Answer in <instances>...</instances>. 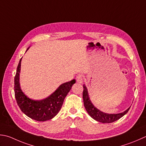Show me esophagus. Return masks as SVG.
I'll use <instances>...</instances> for the list:
<instances>
[{
    "instance_id": "34e87169",
    "label": "esophagus",
    "mask_w": 146,
    "mask_h": 146,
    "mask_svg": "<svg viewBox=\"0 0 146 146\" xmlns=\"http://www.w3.org/2000/svg\"><path fill=\"white\" fill-rule=\"evenodd\" d=\"M76 81L78 83H80V84H82L83 83V76L82 75H80V74H79V75H78L76 76Z\"/></svg>"
}]
</instances>
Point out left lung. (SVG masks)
<instances>
[{
	"label": "left lung",
	"mask_w": 146,
	"mask_h": 146,
	"mask_svg": "<svg viewBox=\"0 0 146 146\" xmlns=\"http://www.w3.org/2000/svg\"><path fill=\"white\" fill-rule=\"evenodd\" d=\"M83 87H84L83 99H84L85 108L88 113V115L96 121L103 123H110L114 122L118 120V119L121 118L122 116H123L125 114L128 113V110H130V107L128 108L124 112L118 114H108L102 112V111L98 110V108H96L91 102L89 96H88L87 88L86 86H85V85H83Z\"/></svg>",
	"instance_id": "1"
}]
</instances>
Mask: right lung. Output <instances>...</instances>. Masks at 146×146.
<instances>
[{"label":"right lung","mask_w":146,"mask_h":146,"mask_svg":"<svg viewBox=\"0 0 146 146\" xmlns=\"http://www.w3.org/2000/svg\"><path fill=\"white\" fill-rule=\"evenodd\" d=\"M28 48L29 47L27 51ZM21 59L19 62L14 77V94L17 104L23 113L35 120L44 121L53 118L61 110L66 96L76 82L75 80L61 84L55 92L44 99L35 101L30 99L22 92L20 87L19 73Z\"/></svg>","instance_id":"add662e5"}]
</instances>
